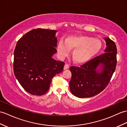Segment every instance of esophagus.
<instances>
[{"instance_id":"obj_1","label":"esophagus","mask_w":127,"mask_h":127,"mask_svg":"<svg viewBox=\"0 0 127 127\" xmlns=\"http://www.w3.org/2000/svg\"><path fill=\"white\" fill-rule=\"evenodd\" d=\"M69 65L67 64H65L64 66V70H66L67 69H69Z\"/></svg>"}]
</instances>
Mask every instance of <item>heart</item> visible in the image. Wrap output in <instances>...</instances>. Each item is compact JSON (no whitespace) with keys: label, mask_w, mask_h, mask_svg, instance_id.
I'll return each instance as SVG.
<instances>
[{"label":"heart","mask_w":127,"mask_h":127,"mask_svg":"<svg viewBox=\"0 0 127 127\" xmlns=\"http://www.w3.org/2000/svg\"><path fill=\"white\" fill-rule=\"evenodd\" d=\"M102 47L99 39L86 36H73L59 40L57 52L59 56L64 58L68 55L71 50L74 49L72 58L76 63H83L98 54Z\"/></svg>","instance_id":"1"}]
</instances>
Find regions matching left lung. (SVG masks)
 I'll list each match as a JSON object with an SVG mask.
<instances>
[{"label": "left lung", "mask_w": 127, "mask_h": 127, "mask_svg": "<svg viewBox=\"0 0 127 127\" xmlns=\"http://www.w3.org/2000/svg\"><path fill=\"white\" fill-rule=\"evenodd\" d=\"M104 39L107 46L105 53L80 67H70L72 77L69 82L70 90L75 96L79 98L94 96L102 92L109 83L116 66L117 48L109 38L105 37Z\"/></svg>", "instance_id": "8db88e82"}]
</instances>
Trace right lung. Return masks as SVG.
Instances as JSON below:
<instances>
[{"mask_svg":"<svg viewBox=\"0 0 127 127\" xmlns=\"http://www.w3.org/2000/svg\"><path fill=\"white\" fill-rule=\"evenodd\" d=\"M56 30L36 29L20 38L14 51L13 71L25 91L40 96L48 91L52 78L64 63L52 57L57 52Z\"/></svg>","mask_w":127,"mask_h":127,"instance_id":"right-lung-1","label":"right lung"}]
</instances>
